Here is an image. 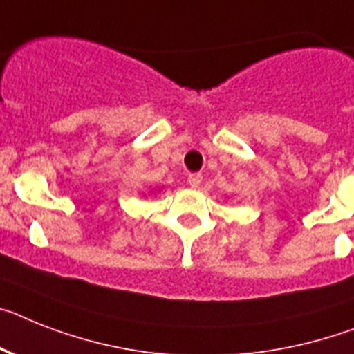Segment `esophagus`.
I'll list each match as a JSON object with an SVG mask.
<instances>
[{"label":"esophagus","mask_w":354,"mask_h":354,"mask_svg":"<svg viewBox=\"0 0 354 354\" xmlns=\"http://www.w3.org/2000/svg\"><path fill=\"white\" fill-rule=\"evenodd\" d=\"M187 182H189V185H191L192 189H198V187L201 185V182H203V176H201L200 172H194V174H189Z\"/></svg>","instance_id":"obj_1"}]
</instances>
